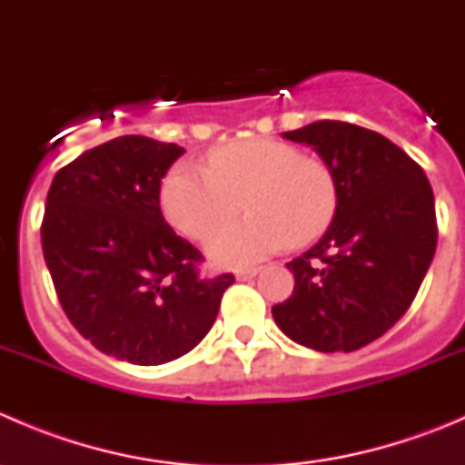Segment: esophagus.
Segmentation results:
<instances>
[{
    "label": "esophagus",
    "mask_w": 465,
    "mask_h": 465,
    "mask_svg": "<svg viewBox=\"0 0 465 465\" xmlns=\"http://www.w3.org/2000/svg\"><path fill=\"white\" fill-rule=\"evenodd\" d=\"M259 272H261V267H247V270H238L236 276L241 281H245V279H252V276H256Z\"/></svg>",
    "instance_id": "1"
}]
</instances>
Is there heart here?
<instances>
[{
	"instance_id": "obj_1",
	"label": "heart",
	"mask_w": 465,
	"mask_h": 465,
	"mask_svg": "<svg viewBox=\"0 0 465 465\" xmlns=\"http://www.w3.org/2000/svg\"><path fill=\"white\" fill-rule=\"evenodd\" d=\"M159 203L175 229L204 241L245 204L250 218L209 241L211 259L250 265L285 245L320 238L340 206L335 171L279 139H242L213 150L204 173L177 163L162 180Z\"/></svg>"
}]
</instances>
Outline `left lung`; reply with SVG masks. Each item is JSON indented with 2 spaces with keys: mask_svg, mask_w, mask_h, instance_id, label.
Instances as JSON below:
<instances>
[{
  "mask_svg": "<svg viewBox=\"0 0 465 465\" xmlns=\"http://www.w3.org/2000/svg\"><path fill=\"white\" fill-rule=\"evenodd\" d=\"M283 139L335 171L340 206L322 241L288 262L292 297L272 317L297 344L351 353L405 315L428 274L439 236L432 186L405 150L360 125L315 121Z\"/></svg>",
  "mask_w": 465,
  "mask_h": 465,
  "instance_id": "left-lung-1",
  "label": "left lung"
}]
</instances>
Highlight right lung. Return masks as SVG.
<instances>
[{
	"label": "right lung",
	"instance_id": "add662e5",
	"mask_svg": "<svg viewBox=\"0 0 465 465\" xmlns=\"http://www.w3.org/2000/svg\"><path fill=\"white\" fill-rule=\"evenodd\" d=\"M184 148L125 134L55 173L42 252L60 306L101 353L154 367L203 341L233 274L200 279L203 254L159 209Z\"/></svg>",
	"mask_w": 465,
	"mask_h": 465
}]
</instances>
